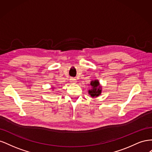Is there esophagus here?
Wrapping results in <instances>:
<instances>
[{"instance_id": "obj_1", "label": "esophagus", "mask_w": 152, "mask_h": 152, "mask_svg": "<svg viewBox=\"0 0 152 152\" xmlns=\"http://www.w3.org/2000/svg\"><path fill=\"white\" fill-rule=\"evenodd\" d=\"M70 82H72V83H73V84H75V83H76L77 82V80H76V79H75V78H70Z\"/></svg>"}]
</instances>
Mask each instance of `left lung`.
<instances>
[{
    "instance_id": "1",
    "label": "left lung",
    "mask_w": 152,
    "mask_h": 152,
    "mask_svg": "<svg viewBox=\"0 0 152 152\" xmlns=\"http://www.w3.org/2000/svg\"><path fill=\"white\" fill-rule=\"evenodd\" d=\"M91 86L93 87V89L89 90V93L92 97H97V96L100 95L102 89H101L99 82L97 80L92 81L91 82Z\"/></svg>"
}]
</instances>
